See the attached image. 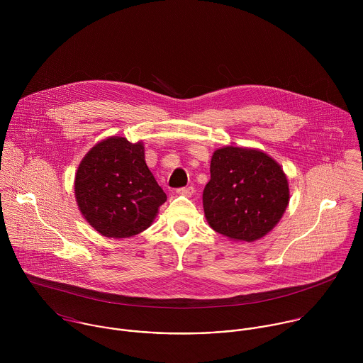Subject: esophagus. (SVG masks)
Segmentation results:
<instances>
[{"instance_id": "obj_1", "label": "esophagus", "mask_w": 363, "mask_h": 363, "mask_svg": "<svg viewBox=\"0 0 363 363\" xmlns=\"http://www.w3.org/2000/svg\"><path fill=\"white\" fill-rule=\"evenodd\" d=\"M177 194H182L184 197H191L194 194V189L193 187H183L177 190Z\"/></svg>"}]
</instances>
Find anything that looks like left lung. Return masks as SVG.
Wrapping results in <instances>:
<instances>
[{"instance_id":"1","label":"left lung","mask_w":363,"mask_h":363,"mask_svg":"<svg viewBox=\"0 0 363 363\" xmlns=\"http://www.w3.org/2000/svg\"><path fill=\"white\" fill-rule=\"evenodd\" d=\"M209 170L203 206L215 232L252 243L277 226L289 203V183L275 159L256 148L223 147Z\"/></svg>"}]
</instances>
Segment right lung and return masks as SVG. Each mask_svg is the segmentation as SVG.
<instances>
[{
    "label": "right lung",
    "instance_id": "obj_1",
    "mask_svg": "<svg viewBox=\"0 0 363 363\" xmlns=\"http://www.w3.org/2000/svg\"><path fill=\"white\" fill-rule=\"evenodd\" d=\"M86 222L104 238L125 239L148 229L166 201L145 162L143 141L108 137L82 157L74 182Z\"/></svg>",
    "mask_w": 363,
    "mask_h": 363
}]
</instances>
